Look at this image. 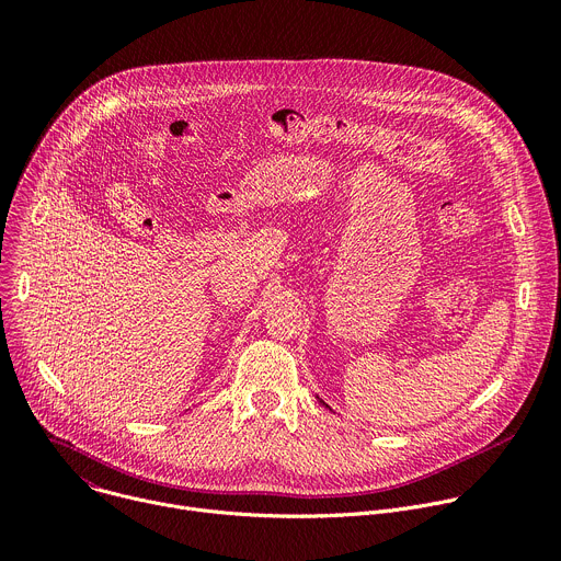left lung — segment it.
I'll list each match as a JSON object with an SVG mask.
<instances>
[{"label": "left lung", "instance_id": "obj_1", "mask_svg": "<svg viewBox=\"0 0 561 561\" xmlns=\"http://www.w3.org/2000/svg\"><path fill=\"white\" fill-rule=\"evenodd\" d=\"M317 399H319V401H321V403H323V405H325V408H328V410H332V408H330V405H328V403H325V401H323V399H321V397H317ZM332 412H334V410H332Z\"/></svg>", "mask_w": 561, "mask_h": 561}]
</instances>
